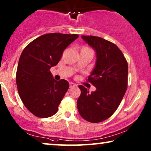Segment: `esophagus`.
<instances>
[{"mask_svg":"<svg viewBox=\"0 0 151 151\" xmlns=\"http://www.w3.org/2000/svg\"><path fill=\"white\" fill-rule=\"evenodd\" d=\"M77 86V84H75V83H73V82H70V83H69L70 88H71V87H75V86Z\"/></svg>","mask_w":151,"mask_h":151,"instance_id":"1","label":"esophagus"}]
</instances>
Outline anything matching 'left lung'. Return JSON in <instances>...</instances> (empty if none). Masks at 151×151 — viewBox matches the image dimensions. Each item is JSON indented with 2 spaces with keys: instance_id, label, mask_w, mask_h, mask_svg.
<instances>
[{
  "instance_id": "left-lung-1",
  "label": "left lung",
  "mask_w": 151,
  "mask_h": 151,
  "mask_svg": "<svg viewBox=\"0 0 151 151\" xmlns=\"http://www.w3.org/2000/svg\"><path fill=\"white\" fill-rule=\"evenodd\" d=\"M96 53V63L88 81L96 90L89 93L80 85L81 94L77 106L85 120L98 123L110 117L120 104L128 83V63L120 49L102 38L82 36Z\"/></svg>"
}]
</instances>
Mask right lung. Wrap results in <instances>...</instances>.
<instances>
[{
	"label": "right lung",
	"mask_w": 151,
	"mask_h": 151,
	"mask_svg": "<svg viewBox=\"0 0 151 151\" xmlns=\"http://www.w3.org/2000/svg\"><path fill=\"white\" fill-rule=\"evenodd\" d=\"M78 38V34H44L22 51L16 76L18 91L26 108L36 117L46 118L57 113L69 84L64 79L54 80L49 69Z\"/></svg>",
	"instance_id": "1"
}]
</instances>
